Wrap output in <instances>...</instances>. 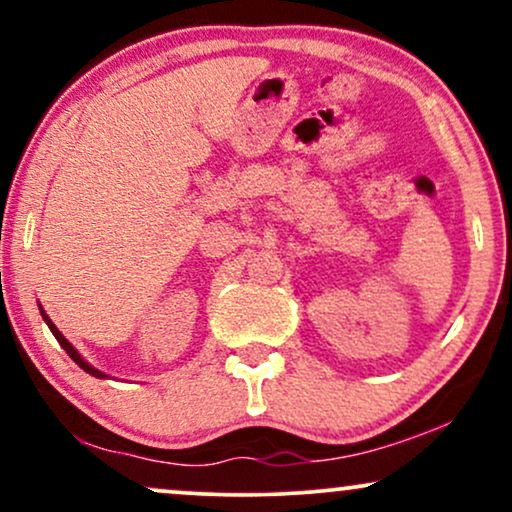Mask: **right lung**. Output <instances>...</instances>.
I'll return each mask as SVG.
<instances>
[{"label":"right lung","mask_w":512,"mask_h":512,"mask_svg":"<svg viewBox=\"0 0 512 512\" xmlns=\"http://www.w3.org/2000/svg\"><path fill=\"white\" fill-rule=\"evenodd\" d=\"M40 315H43V320H45V322H48L50 332H52V334H55V339H57V342H60V346H62V349H64V351H67V354H69V358H72V361H74V363H79V368H84L88 375H93V378H108V375H105V373H101V370H98V368H93V366H91V363H86V361H84V358H81V354H79V351H76V349H74V346H72V344H69V342H67V339H64V334H62L60 330H57V327H55V322H52V320H50V317H48V315H45L43 305H40Z\"/></svg>","instance_id":"obj_1"}]
</instances>
